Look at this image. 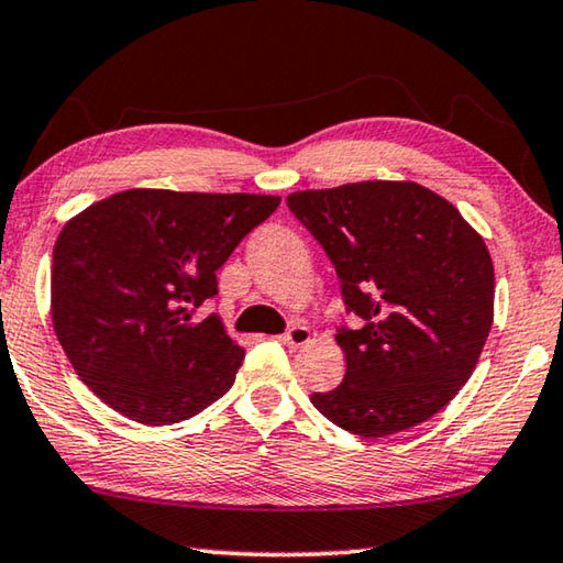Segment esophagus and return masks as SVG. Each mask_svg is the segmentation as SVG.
<instances>
[{"label": "esophagus", "mask_w": 563, "mask_h": 563, "mask_svg": "<svg viewBox=\"0 0 563 563\" xmlns=\"http://www.w3.org/2000/svg\"><path fill=\"white\" fill-rule=\"evenodd\" d=\"M278 340L288 347H302L305 342H310V330L305 325H292V328L285 330Z\"/></svg>", "instance_id": "34e87169"}]
</instances>
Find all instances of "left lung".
<instances>
[{"instance_id": "left-lung-1", "label": "left lung", "mask_w": 563, "mask_h": 563, "mask_svg": "<svg viewBox=\"0 0 563 563\" xmlns=\"http://www.w3.org/2000/svg\"><path fill=\"white\" fill-rule=\"evenodd\" d=\"M328 253L360 325L338 328L345 377L310 402L332 424L387 437L440 412L474 373L494 320L482 235L434 190L362 180L288 196Z\"/></svg>"}]
</instances>
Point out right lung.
<instances>
[{"label":"right lung","mask_w":563,"mask_h":563,"mask_svg":"<svg viewBox=\"0 0 563 563\" xmlns=\"http://www.w3.org/2000/svg\"><path fill=\"white\" fill-rule=\"evenodd\" d=\"M278 196L131 188L74 216L52 261L54 332L76 375L141 424H174L231 389L245 350L196 312Z\"/></svg>","instance_id":"add662e5"}]
</instances>
